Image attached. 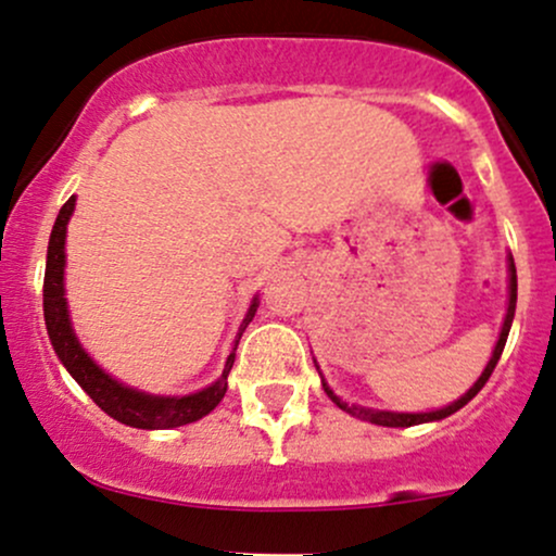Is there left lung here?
Instances as JSON below:
<instances>
[{"label": "left lung", "mask_w": 556, "mask_h": 556, "mask_svg": "<svg viewBox=\"0 0 556 556\" xmlns=\"http://www.w3.org/2000/svg\"><path fill=\"white\" fill-rule=\"evenodd\" d=\"M507 273H509V280H507V294H509V296H507V315H504L502 330H498V341H496L494 352H491L489 365H485L483 372H480V378L476 380V383L470 386V389L465 391L463 396L457 399V402L446 404V407H441V409H430V413H391V409H372V407H362V404H349V402H344V399H341V396L333 394V389H330V386H328L326 376H323L320 365H317V359L312 357V359H315L317 372H320L323 389H326V394L330 396V402H333L336 407L344 409V413H349L352 417H359V420L372 422V426H386V428H409V426H420V422H435V420H444V417H448V415H454V413H457V409H463L465 404L470 402V399L476 396L480 389H483L485 380L491 378V372H494L496 362H498V357H502V352H504V344H507L509 328H513L515 304H517V270H515L513 254H509V257H507Z\"/></svg>", "instance_id": "8db88e82"}]
</instances>
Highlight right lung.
Wrapping results in <instances>:
<instances>
[{
    "mask_svg": "<svg viewBox=\"0 0 556 556\" xmlns=\"http://www.w3.org/2000/svg\"><path fill=\"white\" fill-rule=\"evenodd\" d=\"M73 210H76V197H71L62 204L58 220H54L47 249V273H43V320H47V333L54 346V354H58L62 365L67 367V372L76 378L80 389L93 399V404L102 407L112 420L123 422V426L143 430H165L202 420V417L210 415L212 409L220 404V399L226 396L228 372L236 359V346H239L241 333H244L249 323H252L254 312L260 307V299L254 296L252 304H249L244 320H241L239 326V333H236L233 339V346H230L226 367H223L220 378H217L215 383H210L207 389L194 391V394L186 396H160L121 383V380L112 378L108 370H102V367L89 357V352H86L84 344L78 341L76 330H73L71 309H67L65 299V239Z\"/></svg>",
    "mask_w": 556,
    "mask_h": 556,
    "instance_id": "right-lung-1",
    "label": "right lung"
}]
</instances>
